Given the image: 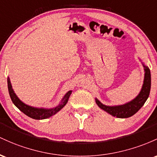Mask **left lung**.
<instances>
[{
    "instance_id": "1",
    "label": "left lung",
    "mask_w": 157,
    "mask_h": 157,
    "mask_svg": "<svg viewBox=\"0 0 157 157\" xmlns=\"http://www.w3.org/2000/svg\"><path fill=\"white\" fill-rule=\"evenodd\" d=\"M143 64L145 68V78H144L143 85L142 90L138 96L134 99L122 105L118 106H107L101 103L97 98H96V102L100 108L105 111L108 113L113 117L117 118H128L134 115L136 112L144 105L146 100L148 98L151 90V71L147 67Z\"/></svg>"
}]
</instances>
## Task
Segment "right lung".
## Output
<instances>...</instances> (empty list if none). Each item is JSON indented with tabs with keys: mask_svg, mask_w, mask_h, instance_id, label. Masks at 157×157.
Wrapping results in <instances>:
<instances>
[{
	"mask_svg": "<svg viewBox=\"0 0 157 157\" xmlns=\"http://www.w3.org/2000/svg\"><path fill=\"white\" fill-rule=\"evenodd\" d=\"M7 84L9 93H10V98H11L14 105H15L21 111L24 113V114H26V116L32 118V119H38V120L47 119V118L52 117V116L57 113L59 112L60 110H61V109L66 105V104L67 103L68 99H69L70 94H71L72 93L71 90H70L69 92L67 93L66 94H65V96L63 97L61 103H60L58 106L53 107V108H37V107H33L26 105V104H24V102H22L18 98H17L16 94L14 93L13 89L12 88V84L9 77L7 78Z\"/></svg>",
	"mask_w": 157,
	"mask_h": 157,
	"instance_id": "add662e5",
	"label": "right lung"
}]
</instances>
